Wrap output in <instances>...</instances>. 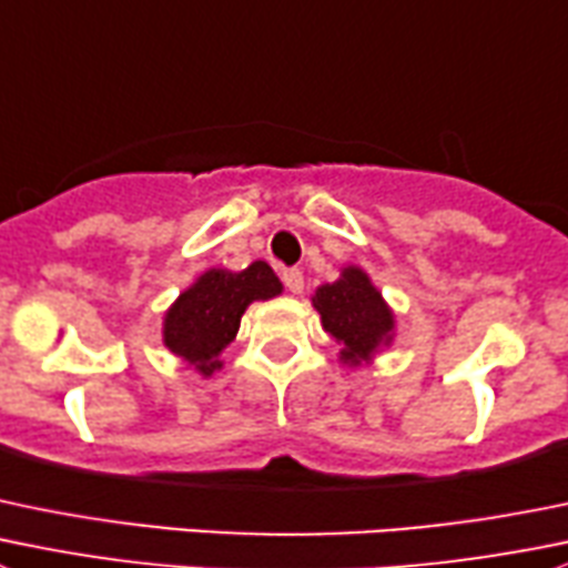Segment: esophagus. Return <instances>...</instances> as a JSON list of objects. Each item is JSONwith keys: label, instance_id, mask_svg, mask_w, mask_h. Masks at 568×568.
Masks as SVG:
<instances>
[{"label": "esophagus", "instance_id": "34e87169", "mask_svg": "<svg viewBox=\"0 0 568 568\" xmlns=\"http://www.w3.org/2000/svg\"><path fill=\"white\" fill-rule=\"evenodd\" d=\"M283 283H285V288L291 291V294H302V288H305V277H302L300 268H285Z\"/></svg>", "mask_w": 568, "mask_h": 568}]
</instances>
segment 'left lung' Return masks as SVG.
I'll list each match as a JSON object with an SVG mask.
<instances>
[{"label":"left lung","mask_w":568,"mask_h":568,"mask_svg":"<svg viewBox=\"0 0 568 568\" xmlns=\"http://www.w3.org/2000/svg\"><path fill=\"white\" fill-rule=\"evenodd\" d=\"M313 307L322 316V327L344 346L341 361L349 366L368 363L394 338V313L368 274L357 266L341 268L335 283L318 285Z\"/></svg>","instance_id":"1"}]
</instances>
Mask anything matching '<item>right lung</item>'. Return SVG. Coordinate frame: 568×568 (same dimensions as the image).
<instances>
[{"instance_id":"add662e5","label":"right lung","mask_w":568,"mask_h":568,"mask_svg":"<svg viewBox=\"0 0 568 568\" xmlns=\"http://www.w3.org/2000/svg\"><path fill=\"white\" fill-rule=\"evenodd\" d=\"M277 294H283V283L263 261H255L244 272L207 268L166 311L163 344L202 377H211L222 368L219 355L239 335L246 307L255 300H272Z\"/></svg>"}]
</instances>
